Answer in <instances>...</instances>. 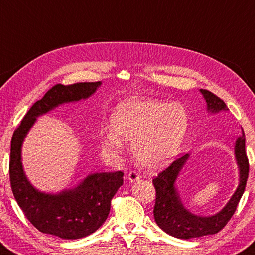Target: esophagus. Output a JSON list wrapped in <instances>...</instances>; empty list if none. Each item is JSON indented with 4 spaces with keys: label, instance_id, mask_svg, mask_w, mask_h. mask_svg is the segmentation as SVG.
<instances>
[{
    "label": "esophagus",
    "instance_id": "1",
    "mask_svg": "<svg viewBox=\"0 0 255 255\" xmlns=\"http://www.w3.org/2000/svg\"><path fill=\"white\" fill-rule=\"evenodd\" d=\"M139 178L140 176L136 170H130V172L128 173V179L130 180V182H137V180H139Z\"/></svg>",
    "mask_w": 255,
    "mask_h": 255
}]
</instances>
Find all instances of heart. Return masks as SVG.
<instances>
[{
  "label": "heart",
  "mask_w": 255,
  "mask_h": 255,
  "mask_svg": "<svg viewBox=\"0 0 255 255\" xmlns=\"http://www.w3.org/2000/svg\"><path fill=\"white\" fill-rule=\"evenodd\" d=\"M112 131L103 138L105 148L118 150L121 138L133 141L132 150L143 167L157 169L178 154L187 128V115L179 104L132 99L119 105L110 118Z\"/></svg>",
  "instance_id": "b5f03b06"
}]
</instances>
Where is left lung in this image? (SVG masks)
<instances>
[{"instance_id":"left-lung-1","label":"left lung","mask_w":255,"mask_h":255,"mask_svg":"<svg viewBox=\"0 0 255 255\" xmlns=\"http://www.w3.org/2000/svg\"><path fill=\"white\" fill-rule=\"evenodd\" d=\"M207 104L210 113H219L229 110L226 104L220 97L213 92L201 89ZM235 157L240 167V184L234 195L220 213L213 216H197L192 214L185 208L176 192L174 183L186 163L188 154L176 158L167 168L160 172L152 179L156 189V202L154 207V217L157 225L172 237L188 240L200 238L204 235L215 234L228 224V222L237 211L239 202L242 197L249 176V158L245 151V136L238 138L235 145Z\"/></svg>"}]
</instances>
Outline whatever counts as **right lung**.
Masks as SVG:
<instances>
[{
	"instance_id": "1",
	"label": "right lung",
	"mask_w": 255,
	"mask_h": 255,
	"mask_svg": "<svg viewBox=\"0 0 255 255\" xmlns=\"http://www.w3.org/2000/svg\"><path fill=\"white\" fill-rule=\"evenodd\" d=\"M99 86L100 81L53 86L33 104L12 136L8 173L13 195L26 219L42 233L67 240L94 233L107 220L112 198L124 183V173L120 170L96 173L78 187L51 195L32 186L22 168L21 146L36 117L61 104L86 99Z\"/></svg>"
}]
</instances>
